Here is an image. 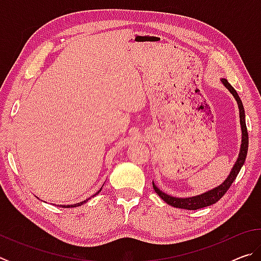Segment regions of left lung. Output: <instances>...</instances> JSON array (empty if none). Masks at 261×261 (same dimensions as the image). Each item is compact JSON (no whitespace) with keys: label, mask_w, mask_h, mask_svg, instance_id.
Returning a JSON list of instances; mask_svg holds the SVG:
<instances>
[{"label":"left lung","mask_w":261,"mask_h":261,"mask_svg":"<svg viewBox=\"0 0 261 261\" xmlns=\"http://www.w3.org/2000/svg\"><path fill=\"white\" fill-rule=\"evenodd\" d=\"M221 82L224 86H226L229 92L233 95V98L236 99L237 105H238V109H240V120H241V129H242V144H241V151L240 154H238L237 161L235 165H233L232 169L229 174L228 177L222 184H220L219 187H216L214 189L210 190V191H206L205 193L198 194V196L194 197H189V198H176V197H171L169 194H167L165 192H162L160 189H159L155 184L153 182V188L154 191H155L159 196H160L163 200H165L168 205L176 207V208H183V210H189V211H194V210H199V208H204V207L211 206L215 204L216 201H219L221 198L224 196L229 188L231 187V184L233 183V180L236 179L238 173H240L241 168L243 167L246 159V154H247V148H249V136H247V129H246V124H245V113H244V107H243L242 100L240 96H238L237 92L235 88H233L230 84L228 83L227 79L222 78Z\"/></svg>","instance_id":"left-lung-1"}]
</instances>
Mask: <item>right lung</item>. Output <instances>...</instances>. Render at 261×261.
I'll use <instances>...</instances> for the list:
<instances>
[{
  "label": "right lung",
  "mask_w": 261,
  "mask_h": 261,
  "mask_svg": "<svg viewBox=\"0 0 261 261\" xmlns=\"http://www.w3.org/2000/svg\"><path fill=\"white\" fill-rule=\"evenodd\" d=\"M101 189H102V188H101ZM101 189L99 190V191L98 192H95L94 194H93V196H92V197H94V196H96V194H98L100 191H101ZM91 197V198H92ZM91 198H87V199L86 200H84V201H81V202H78V204H73V205H61V207H64V208H70V207H78V206H81V205H83V204H85V202H87L88 200H90L91 199Z\"/></svg>",
  "instance_id": "obj_1"
}]
</instances>
